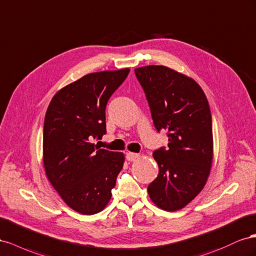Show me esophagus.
Segmentation results:
<instances>
[{"instance_id": "1", "label": "esophagus", "mask_w": 256, "mask_h": 256, "mask_svg": "<svg viewBox=\"0 0 256 256\" xmlns=\"http://www.w3.org/2000/svg\"><path fill=\"white\" fill-rule=\"evenodd\" d=\"M138 158H140V154H137V153H133V152H128L126 153V160H136Z\"/></svg>"}]
</instances>
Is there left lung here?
Wrapping results in <instances>:
<instances>
[{
	"instance_id": "left-lung-1",
	"label": "left lung",
	"mask_w": 256,
	"mask_h": 256,
	"mask_svg": "<svg viewBox=\"0 0 256 256\" xmlns=\"http://www.w3.org/2000/svg\"><path fill=\"white\" fill-rule=\"evenodd\" d=\"M158 132L168 148L153 152L158 174L148 186L151 200L166 211L186 207L205 186L214 158L212 120L207 98L194 79L163 65L135 70Z\"/></svg>"
}]
</instances>
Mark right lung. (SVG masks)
<instances>
[{"mask_svg": "<svg viewBox=\"0 0 256 256\" xmlns=\"http://www.w3.org/2000/svg\"><path fill=\"white\" fill-rule=\"evenodd\" d=\"M130 68L91 72L58 91L44 122L42 160L61 198L82 214L103 210L124 163V154L92 144L106 134L108 100Z\"/></svg>", "mask_w": 256, "mask_h": 256, "instance_id": "obj_1", "label": "right lung"}]
</instances>
